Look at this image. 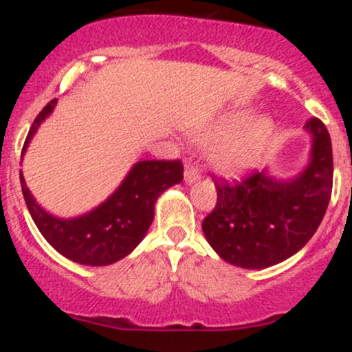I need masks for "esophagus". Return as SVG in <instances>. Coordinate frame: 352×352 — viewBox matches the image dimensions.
Masks as SVG:
<instances>
[{"instance_id": "obj_1", "label": "esophagus", "mask_w": 352, "mask_h": 352, "mask_svg": "<svg viewBox=\"0 0 352 352\" xmlns=\"http://www.w3.org/2000/svg\"><path fill=\"white\" fill-rule=\"evenodd\" d=\"M199 179H200L199 168H197L193 164H188L187 167H185V172H184V180H185V184L192 185V184H195V182L199 180Z\"/></svg>"}]
</instances>
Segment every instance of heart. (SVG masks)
Listing matches in <instances>:
<instances>
[{
    "instance_id": "heart-1",
    "label": "heart",
    "mask_w": 352,
    "mask_h": 352,
    "mask_svg": "<svg viewBox=\"0 0 352 352\" xmlns=\"http://www.w3.org/2000/svg\"><path fill=\"white\" fill-rule=\"evenodd\" d=\"M252 117L248 111L227 112L197 132V142H213L208 151L212 167L225 173H241L256 164L272 134V122L263 117L252 120Z\"/></svg>"
}]
</instances>
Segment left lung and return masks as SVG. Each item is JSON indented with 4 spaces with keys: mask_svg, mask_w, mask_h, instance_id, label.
<instances>
[{
    "mask_svg": "<svg viewBox=\"0 0 352 352\" xmlns=\"http://www.w3.org/2000/svg\"><path fill=\"white\" fill-rule=\"evenodd\" d=\"M311 137L306 167L288 179L270 168L235 185L218 184L217 205L201 230L220 258L246 270H263L288 260L314 235L331 199L333 151L321 120L305 124Z\"/></svg>",
    "mask_w": 352,
    "mask_h": 352,
    "instance_id": "obj_1",
    "label": "left lung"
}]
</instances>
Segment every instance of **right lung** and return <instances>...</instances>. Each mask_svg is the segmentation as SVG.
<instances>
[{
    "label": "right lung",
    "mask_w": 352,
    "mask_h": 352,
    "mask_svg": "<svg viewBox=\"0 0 352 352\" xmlns=\"http://www.w3.org/2000/svg\"><path fill=\"white\" fill-rule=\"evenodd\" d=\"M56 102L58 99H52L34 119L23 155ZM182 179L184 167L179 160H139L102 204L79 217L60 218L36 201L19 170L24 201L41 235L63 256L87 266L112 265L134 252L151 228L157 199Z\"/></svg>",
    "instance_id": "obj_1"
}]
</instances>
